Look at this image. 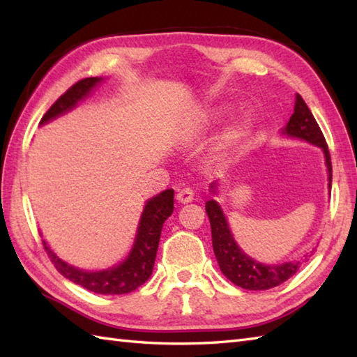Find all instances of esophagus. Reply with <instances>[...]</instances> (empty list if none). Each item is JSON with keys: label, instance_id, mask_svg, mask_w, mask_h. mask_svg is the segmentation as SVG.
Segmentation results:
<instances>
[{"label": "esophagus", "instance_id": "esophagus-1", "mask_svg": "<svg viewBox=\"0 0 357 357\" xmlns=\"http://www.w3.org/2000/svg\"><path fill=\"white\" fill-rule=\"evenodd\" d=\"M193 198H195V195L190 188H184V190L178 192V195H176V199L179 204H188L193 201Z\"/></svg>", "mask_w": 357, "mask_h": 357}]
</instances>
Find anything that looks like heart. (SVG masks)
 <instances>
[{
    "instance_id": "obj_1",
    "label": "heart",
    "mask_w": 357,
    "mask_h": 357,
    "mask_svg": "<svg viewBox=\"0 0 357 357\" xmlns=\"http://www.w3.org/2000/svg\"><path fill=\"white\" fill-rule=\"evenodd\" d=\"M229 112H230L229 104H218V105H213V107H208L207 110H204L199 115V118L196 119L195 132L206 133L211 130V128L221 123ZM252 128H253V119L248 115H241L238 118H234L231 123L227 124L222 135L219 136L218 142L215 144L213 151L218 156L229 153L230 150L238 147L239 144L247 138L250 132H252Z\"/></svg>"
}]
</instances>
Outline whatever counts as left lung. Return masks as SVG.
I'll return each instance as SVG.
<instances>
[{
    "label": "left lung",
    "instance_id": "1",
    "mask_svg": "<svg viewBox=\"0 0 357 357\" xmlns=\"http://www.w3.org/2000/svg\"><path fill=\"white\" fill-rule=\"evenodd\" d=\"M280 135L287 138H294L305 141L312 146L319 147L325 158V167L328 174V193H331V159L330 151L325 142L324 135L317 126L313 113L302 100L299 93H296L294 112L288 119L284 128H280ZM219 181L210 184V193L218 196ZM206 211L211 225V241H213V252L222 275L231 280L234 285L245 290H268L278 287L287 279H290L296 271L301 268V261H287L282 264H262L248 256L234 239L224 210L215 198L206 202Z\"/></svg>",
    "mask_w": 357,
    "mask_h": 357
}]
</instances>
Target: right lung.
<instances>
[{
    "mask_svg": "<svg viewBox=\"0 0 357 357\" xmlns=\"http://www.w3.org/2000/svg\"><path fill=\"white\" fill-rule=\"evenodd\" d=\"M104 78H86L78 81L59 100L52 105L47 113L43 116L40 126L50 123L59 116L73 110L77 105L84 101L93 90L101 84ZM173 188L155 195L144 204L142 213L136 227L135 239L130 252L123 261L101 270H84L63 261L43 239L45 252L52 259L53 265L61 275L72 280L73 284L87 288L89 291L98 294H126L141 287L150 278L153 271L156 252L161 238L162 225L167 218L173 213Z\"/></svg>",
    "mask_w": 357,
    "mask_h": 357,
    "instance_id": "obj_1",
    "label": "right lung"
}]
</instances>
